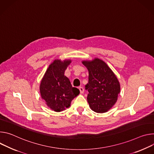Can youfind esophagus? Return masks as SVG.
Wrapping results in <instances>:
<instances>
[{"mask_svg":"<svg viewBox=\"0 0 154 154\" xmlns=\"http://www.w3.org/2000/svg\"><path fill=\"white\" fill-rule=\"evenodd\" d=\"M79 92H80L81 94H83L84 89V88L82 87H79Z\"/></svg>","mask_w":154,"mask_h":154,"instance_id":"esophagus-1","label":"esophagus"}]
</instances>
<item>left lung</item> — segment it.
Masks as SVG:
<instances>
[{"label":"left lung","instance_id":"obj_1","mask_svg":"<svg viewBox=\"0 0 154 154\" xmlns=\"http://www.w3.org/2000/svg\"><path fill=\"white\" fill-rule=\"evenodd\" d=\"M89 72L88 101L91 109L97 113L108 112L116 104L121 85L109 66L98 58L82 60Z\"/></svg>","mask_w":154,"mask_h":154}]
</instances>
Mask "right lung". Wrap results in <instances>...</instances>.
Returning <instances> with one entry per match:
<instances>
[{
	"instance_id": "obj_1",
	"label": "right lung",
	"mask_w": 154,
	"mask_h": 154,
	"mask_svg": "<svg viewBox=\"0 0 154 154\" xmlns=\"http://www.w3.org/2000/svg\"><path fill=\"white\" fill-rule=\"evenodd\" d=\"M72 60L56 59L51 63L43 75L40 84L42 98L46 105L56 112H61L70 106L71 102L79 94L73 88L71 82L64 75Z\"/></svg>"
}]
</instances>
